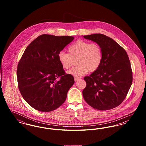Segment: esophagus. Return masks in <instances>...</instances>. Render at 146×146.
Segmentation results:
<instances>
[{"instance_id": "esophagus-1", "label": "esophagus", "mask_w": 146, "mask_h": 146, "mask_svg": "<svg viewBox=\"0 0 146 146\" xmlns=\"http://www.w3.org/2000/svg\"><path fill=\"white\" fill-rule=\"evenodd\" d=\"M80 79V78H78V77H76V76H74V81L75 82H77L78 80H79Z\"/></svg>"}]
</instances>
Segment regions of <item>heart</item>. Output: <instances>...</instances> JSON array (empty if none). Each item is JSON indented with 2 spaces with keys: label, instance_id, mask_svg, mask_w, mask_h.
I'll use <instances>...</instances> for the list:
<instances>
[{
  "label": "heart",
  "instance_id": "obj_1",
  "mask_svg": "<svg viewBox=\"0 0 146 146\" xmlns=\"http://www.w3.org/2000/svg\"><path fill=\"white\" fill-rule=\"evenodd\" d=\"M68 54L61 51L58 61L63 68L67 70L76 61L78 66L67 71V73L75 76H80L88 71L94 72L100 67L102 61V50L96 43L78 40L68 47Z\"/></svg>",
  "mask_w": 146,
  "mask_h": 146
}]
</instances>
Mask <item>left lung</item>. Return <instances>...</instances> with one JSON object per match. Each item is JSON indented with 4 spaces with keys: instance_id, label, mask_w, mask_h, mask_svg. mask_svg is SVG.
I'll use <instances>...</instances> for the list:
<instances>
[{
    "instance_id": "obj_1",
    "label": "left lung",
    "mask_w": 146,
    "mask_h": 146,
    "mask_svg": "<svg viewBox=\"0 0 146 146\" xmlns=\"http://www.w3.org/2000/svg\"><path fill=\"white\" fill-rule=\"evenodd\" d=\"M96 42L102 50V61L98 69L84 77L85 101L95 109L106 111L121 104L132 82V73L125 50L113 39L102 34L84 35Z\"/></svg>"
}]
</instances>
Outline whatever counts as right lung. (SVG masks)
Here are the masks:
<instances>
[{
	"label": "right lung",
	"instance_id": "1",
	"mask_svg": "<svg viewBox=\"0 0 146 146\" xmlns=\"http://www.w3.org/2000/svg\"><path fill=\"white\" fill-rule=\"evenodd\" d=\"M74 39L40 35L25 50L17 68L18 86L24 100L35 110L52 111L65 101L74 79L66 74L58 56Z\"/></svg>",
	"mask_w": 146,
	"mask_h": 146
}]
</instances>
